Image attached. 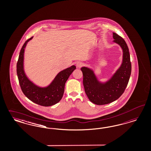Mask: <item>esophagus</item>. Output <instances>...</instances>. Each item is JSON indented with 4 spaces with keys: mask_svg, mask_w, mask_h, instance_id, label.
Masks as SVG:
<instances>
[{
    "mask_svg": "<svg viewBox=\"0 0 151 151\" xmlns=\"http://www.w3.org/2000/svg\"><path fill=\"white\" fill-rule=\"evenodd\" d=\"M83 63L81 62H78L76 63V66L78 68H81L82 66H83Z\"/></svg>",
    "mask_w": 151,
    "mask_h": 151,
    "instance_id": "esophagus-1",
    "label": "esophagus"
}]
</instances>
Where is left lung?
<instances>
[{"label":"left lung","mask_w":151,"mask_h":151,"mask_svg":"<svg viewBox=\"0 0 151 151\" xmlns=\"http://www.w3.org/2000/svg\"><path fill=\"white\" fill-rule=\"evenodd\" d=\"M113 34V42L122 49L123 60L111 78L102 83L98 80L92 69L87 67L81 68L85 93L91 102L99 105L109 104L118 99L124 93L131 74L132 65L128 46L123 38L115 33Z\"/></svg>","instance_id":"8db88e82"}]
</instances>
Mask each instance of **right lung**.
<instances>
[{"label": "right lung", "mask_w": 151, "mask_h": 151, "mask_svg": "<svg viewBox=\"0 0 151 151\" xmlns=\"http://www.w3.org/2000/svg\"><path fill=\"white\" fill-rule=\"evenodd\" d=\"M33 37L27 40L21 48L17 64V73L22 91L32 101L43 106H52L58 103L63 98L65 85L70 75L76 69L73 65L60 71L49 85L40 87L31 81L24 70V53L27 44Z\"/></svg>", "instance_id": "1"}]
</instances>
